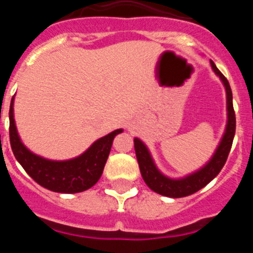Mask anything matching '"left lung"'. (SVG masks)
Masks as SVG:
<instances>
[{"label": "left lung", "instance_id": "obj_1", "mask_svg": "<svg viewBox=\"0 0 253 253\" xmlns=\"http://www.w3.org/2000/svg\"><path fill=\"white\" fill-rule=\"evenodd\" d=\"M210 66L213 72L222 81L225 88V97H227V124H225L224 133L219 140L218 146L214 151L213 156L209 158L204 166L196 171L187 173L184 177H169L165 175L157 167L152 157L148 147L144 144L139 138H134V149L137 154L138 165H139L140 173L148 187L154 193L169 198H184L196 193L204 186H207L210 181L218 175L224 166L228 154L232 148L234 133H236V115L233 110V96H232L231 86L228 84L227 78L220 73L213 60H210Z\"/></svg>", "mask_w": 253, "mask_h": 253}]
</instances>
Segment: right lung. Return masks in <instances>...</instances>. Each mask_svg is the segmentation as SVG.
Instances as JSON below:
<instances>
[{"instance_id": "obj_1", "label": "right lung", "mask_w": 253, "mask_h": 253, "mask_svg": "<svg viewBox=\"0 0 253 253\" xmlns=\"http://www.w3.org/2000/svg\"><path fill=\"white\" fill-rule=\"evenodd\" d=\"M13 101L15 96L11 100L8 113L11 148L17 162L33 180L50 191L62 194L81 193L92 187L100 180L114 138L123 133V129H116L99 138L77 157L64 161L48 160L33 153L22 143L13 116Z\"/></svg>"}]
</instances>
